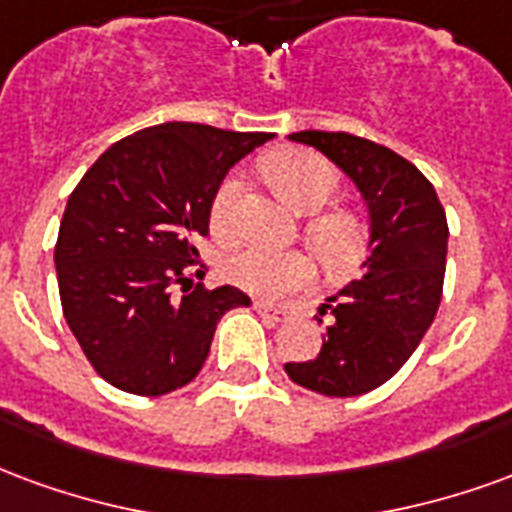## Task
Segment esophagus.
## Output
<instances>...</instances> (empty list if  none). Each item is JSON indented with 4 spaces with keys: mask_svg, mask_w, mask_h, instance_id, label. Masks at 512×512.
<instances>
[{
    "mask_svg": "<svg viewBox=\"0 0 512 512\" xmlns=\"http://www.w3.org/2000/svg\"><path fill=\"white\" fill-rule=\"evenodd\" d=\"M253 308L256 313H261V319H267V322H286L292 313L281 308V305H270V302H253Z\"/></svg>",
    "mask_w": 512,
    "mask_h": 512,
    "instance_id": "esophagus-1",
    "label": "esophagus"
}]
</instances>
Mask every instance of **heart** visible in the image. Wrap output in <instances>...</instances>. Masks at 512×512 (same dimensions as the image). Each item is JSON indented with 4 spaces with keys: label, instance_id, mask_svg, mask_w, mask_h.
I'll list each match as a JSON object with an SVG mask.
<instances>
[{
    "label": "heart",
    "instance_id": "obj_1",
    "mask_svg": "<svg viewBox=\"0 0 512 512\" xmlns=\"http://www.w3.org/2000/svg\"><path fill=\"white\" fill-rule=\"evenodd\" d=\"M261 174L283 201L297 212L322 210L338 188V171L327 158L308 149H281L261 160ZM245 182L229 174L215 190L210 204V229L223 242L240 234ZM305 240L333 275H349L365 259L371 229L360 212L349 207L316 212L305 223ZM223 278L256 297H283L311 286L316 264L302 251H272L261 245H242L226 253L220 264Z\"/></svg>",
    "mask_w": 512,
    "mask_h": 512
}]
</instances>
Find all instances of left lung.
Returning a JSON list of instances; mask_svg holds the SVG:
<instances>
[{
    "label": "left lung",
    "mask_w": 512,
    "mask_h": 512,
    "mask_svg": "<svg viewBox=\"0 0 512 512\" xmlns=\"http://www.w3.org/2000/svg\"><path fill=\"white\" fill-rule=\"evenodd\" d=\"M289 138L324 152L363 193L371 256L363 261V278L319 308L327 316L322 352L286 363V374L330 398L371 393L401 371L434 322L445 283V207L420 169L382 144L324 130Z\"/></svg>",
    "instance_id": "1"
}]
</instances>
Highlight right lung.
Instances as JSON below:
<instances>
[{
  "label": "right lung",
  "instance_id": "add662e5",
  "mask_svg": "<svg viewBox=\"0 0 512 512\" xmlns=\"http://www.w3.org/2000/svg\"><path fill=\"white\" fill-rule=\"evenodd\" d=\"M270 138L196 122L155 125L111 144L70 193L54 248L62 313L92 368L117 390L166 395L193 382L220 316L251 305L234 286L199 283L190 292V270L201 264L193 242L210 231L226 171Z\"/></svg>",
  "mask_w": 512,
  "mask_h": 512
}]
</instances>
